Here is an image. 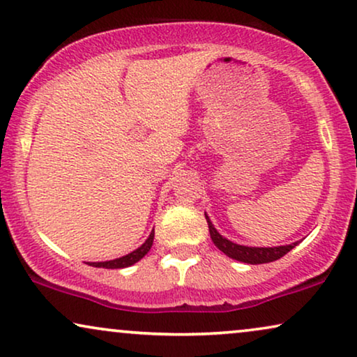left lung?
Returning a JSON list of instances; mask_svg holds the SVG:
<instances>
[{"label": "left lung", "instance_id": "1", "mask_svg": "<svg viewBox=\"0 0 357 357\" xmlns=\"http://www.w3.org/2000/svg\"><path fill=\"white\" fill-rule=\"evenodd\" d=\"M206 218H207L208 231H211V238L213 241V245H215L220 251H223L228 258L241 261V263H248V264L271 263V261L282 258V256L287 255L294 246H297V243H292L286 246H274V248H256V246H243V245L234 243V241L227 240L225 236L218 234L215 227L212 225L211 218L207 217V213H206Z\"/></svg>", "mask_w": 357, "mask_h": 357}]
</instances>
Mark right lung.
I'll return each mask as SVG.
<instances>
[{
    "instance_id": "right-lung-1",
    "label": "right lung",
    "mask_w": 357,
    "mask_h": 357,
    "mask_svg": "<svg viewBox=\"0 0 357 357\" xmlns=\"http://www.w3.org/2000/svg\"><path fill=\"white\" fill-rule=\"evenodd\" d=\"M153 238H155V230H151V234L149 238L145 240V243L137 248L132 253L122 256V258L117 259H111V261H101V263H88L89 266H94V268H106V269H121V268H129V266L135 264L137 261H140L144 256L149 253L151 245H153Z\"/></svg>"
}]
</instances>
